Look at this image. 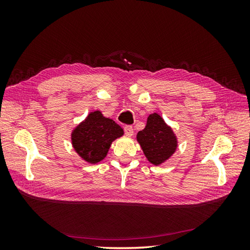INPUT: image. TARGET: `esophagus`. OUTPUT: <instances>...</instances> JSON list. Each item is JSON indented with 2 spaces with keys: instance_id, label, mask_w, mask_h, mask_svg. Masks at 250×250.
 I'll return each mask as SVG.
<instances>
[{
  "instance_id": "34e87169",
  "label": "esophagus",
  "mask_w": 250,
  "mask_h": 250,
  "mask_svg": "<svg viewBox=\"0 0 250 250\" xmlns=\"http://www.w3.org/2000/svg\"><path fill=\"white\" fill-rule=\"evenodd\" d=\"M124 131L127 137H132L133 135V128L131 126H125L124 127Z\"/></svg>"
}]
</instances>
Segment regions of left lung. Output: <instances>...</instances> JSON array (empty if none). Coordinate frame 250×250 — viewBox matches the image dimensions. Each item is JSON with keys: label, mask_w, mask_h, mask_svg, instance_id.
<instances>
[{"label": "left lung", "mask_w": 250, "mask_h": 250, "mask_svg": "<svg viewBox=\"0 0 250 250\" xmlns=\"http://www.w3.org/2000/svg\"><path fill=\"white\" fill-rule=\"evenodd\" d=\"M137 141L148 162L154 166L167 162L178 146L173 129L156 112L149 115L145 128L137 134Z\"/></svg>", "instance_id": "left-lung-1"}]
</instances>
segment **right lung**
I'll use <instances>...</instances> for the list:
<instances>
[{
	"mask_svg": "<svg viewBox=\"0 0 250 250\" xmlns=\"http://www.w3.org/2000/svg\"><path fill=\"white\" fill-rule=\"evenodd\" d=\"M124 130L115 121L95 110L74 128L71 133L72 146L83 161L98 164L107 155L111 143L123 137Z\"/></svg>",
	"mask_w": 250,
	"mask_h": 250,
	"instance_id": "add662e5",
	"label": "right lung"
}]
</instances>
